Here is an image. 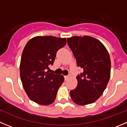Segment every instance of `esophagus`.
Returning a JSON list of instances; mask_svg holds the SVG:
<instances>
[{"label":"esophagus","instance_id":"esophagus-1","mask_svg":"<svg viewBox=\"0 0 127 127\" xmlns=\"http://www.w3.org/2000/svg\"><path fill=\"white\" fill-rule=\"evenodd\" d=\"M69 77H70L69 75H65V76H64V79L66 80H67V79H69Z\"/></svg>","mask_w":127,"mask_h":127}]
</instances>
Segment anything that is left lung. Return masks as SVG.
Segmentation results:
<instances>
[{"label": "left lung", "mask_w": 127, "mask_h": 127, "mask_svg": "<svg viewBox=\"0 0 127 127\" xmlns=\"http://www.w3.org/2000/svg\"><path fill=\"white\" fill-rule=\"evenodd\" d=\"M67 43L83 72L77 76V87L71 90L74 103L86 105L94 103L106 89L111 74V60L101 42L90 36L67 38Z\"/></svg>", "instance_id": "left-lung-1"}]
</instances>
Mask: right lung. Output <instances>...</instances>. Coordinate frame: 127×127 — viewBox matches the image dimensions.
Wrapping results in <instances>:
<instances>
[{"mask_svg": "<svg viewBox=\"0 0 127 127\" xmlns=\"http://www.w3.org/2000/svg\"><path fill=\"white\" fill-rule=\"evenodd\" d=\"M66 44V38L37 36L28 42L20 63V76L29 98L41 105L55 101L60 87L63 83L62 75L50 73L58 50Z\"/></svg>", "mask_w": 127, "mask_h": 127, "instance_id": "right-lung-1", "label": "right lung"}]
</instances>
